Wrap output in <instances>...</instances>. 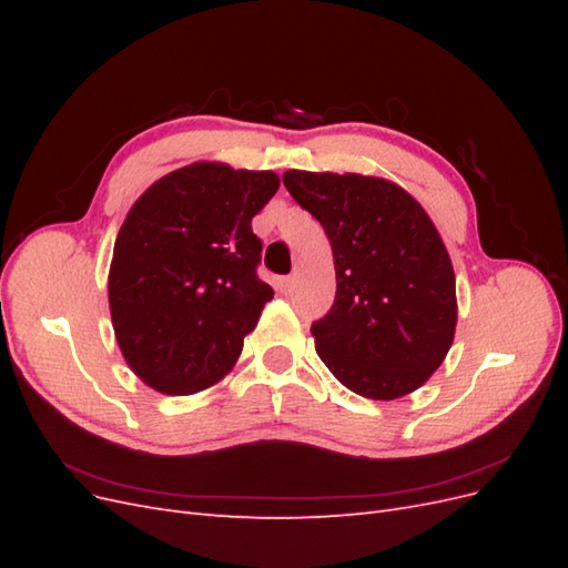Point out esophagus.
I'll return each mask as SVG.
<instances>
[{"mask_svg":"<svg viewBox=\"0 0 568 568\" xmlns=\"http://www.w3.org/2000/svg\"><path fill=\"white\" fill-rule=\"evenodd\" d=\"M294 284H296L294 277H282L280 280V288L284 291V294H291V291H294Z\"/></svg>","mask_w":568,"mask_h":568,"instance_id":"esophagus-1","label":"esophagus"}]
</instances>
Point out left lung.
<instances>
[{
  "label": "left lung",
  "instance_id": "1",
  "mask_svg": "<svg viewBox=\"0 0 568 568\" xmlns=\"http://www.w3.org/2000/svg\"><path fill=\"white\" fill-rule=\"evenodd\" d=\"M282 180L334 253L336 298L311 326L320 359L372 400L417 390L448 355L457 324L455 272L432 217L382 178L286 170Z\"/></svg>",
  "mask_w": 568,
  "mask_h": 568
}]
</instances>
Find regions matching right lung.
<instances>
[{
	"label": "right lung",
	"instance_id": "1",
	"mask_svg": "<svg viewBox=\"0 0 568 568\" xmlns=\"http://www.w3.org/2000/svg\"><path fill=\"white\" fill-rule=\"evenodd\" d=\"M272 170L192 163L134 201L113 246L109 305L130 369L168 395L217 384L274 291L257 280L251 220L277 194Z\"/></svg>",
	"mask_w": 568,
	"mask_h": 568
}]
</instances>
